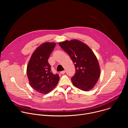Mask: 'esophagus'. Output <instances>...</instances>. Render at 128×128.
Instances as JSON below:
<instances>
[{
    "label": "esophagus",
    "instance_id": "obj_1",
    "mask_svg": "<svg viewBox=\"0 0 128 128\" xmlns=\"http://www.w3.org/2000/svg\"><path fill=\"white\" fill-rule=\"evenodd\" d=\"M65 70H63V71H62L60 72V74H65Z\"/></svg>",
    "mask_w": 128,
    "mask_h": 128
}]
</instances>
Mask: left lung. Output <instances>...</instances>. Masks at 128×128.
I'll use <instances>...</instances> for the list:
<instances>
[{"mask_svg": "<svg viewBox=\"0 0 128 128\" xmlns=\"http://www.w3.org/2000/svg\"><path fill=\"white\" fill-rule=\"evenodd\" d=\"M59 44L69 54L74 64L76 74L71 78L73 84L84 91L92 89L99 80L100 69L92 50L77 40H65Z\"/></svg>", "mask_w": 128, "mask_h": 128, "instance_id": "8db88e82", "label": "left lung"}]
</instances>
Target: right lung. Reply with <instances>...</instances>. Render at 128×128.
<instances>
[{"mask_svg": "<svg viewBox=\"0 0 128 128\" xmlns=\"http://www.w3.org/2000/svg\"><path fill=\"white\" fill-rule=\"evenodd\" d=\"M56 46L54 42H44L32 54L27 67L30 86L36 91L46 94L55 87L60 77L51 71L48 59Z\"/></svg>", "mask_w": 128, "mask_h": 128, "instance_id": "obj_1", "label": "right lung"}]
</instances>
